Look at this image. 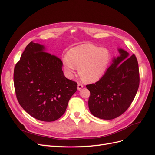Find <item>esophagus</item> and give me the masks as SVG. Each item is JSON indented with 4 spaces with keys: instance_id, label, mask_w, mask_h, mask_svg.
I'll return each instance as SVG.
<instances>
[{
    "instance_id": "obj_1",
    "label": "esophagus",
    "mask_w": 155,
    "mask_h": 155,
    "mask_svg": "<svg viewBox=\"0 0 155 155\" xmlns=\"http://www.w3.org/2000/svg\"><path fill=\"white\" fill-rule=\"evenodd\" d=\"M83 88V86L82 84L78 83V91H80V90H81Z\"/></svg>"
}]
</instances>
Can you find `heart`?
I'll list each match as a JSON object with an SVG mask.
<instances>
[{
	"instance_id": "heart-1",
	"label": "heart",
	"mask_w": 155,
	"mask_h": 155,
	"mask_svg": "<svg viewBox=\"0 0 155 155\" xmlns=\"http://www.w3.org/2000/svg\"><path fill=\"white\" fill-rule=\"evenodd\" d=\"M109 50L91 44H84L70 49L62 61L68 75L72 76L78 67V74L87 83H94L104 76L109 66Z\"/></svg>"
}]
</instances>
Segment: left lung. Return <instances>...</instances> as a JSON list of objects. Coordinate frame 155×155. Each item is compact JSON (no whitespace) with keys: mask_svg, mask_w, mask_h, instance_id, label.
Wrapping results in <instances>:
<instances>
[{"mask_svg":"<svg viewBox=\"0 0 155 155\" xmlns=\"http://www.w3.org/2000/svg\"><path fill=\"white\" fill-rule=\"evenodd\" d=\"M104 76L86 86L91 92L88 108L91 114L103 120H112L127 110L139 87L138 63L133 54L118 48Z\"/></svg>","mask_w":155,"mask_h":155,"instance_id":"left-lung-1","label":"left lung"}]
</instances>
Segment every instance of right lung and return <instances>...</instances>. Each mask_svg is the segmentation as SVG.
I'll return each instance as SVG.
<instances>
[{"label": "right lung", "mask_w": 155, "mask_h": 155, "mask_svg": "<svg viewBox=\"0 0 155 155\" xmlns=\"http://www.w3.org/2000/svg\"><path fill=\"white\" fill-rule=\"evenodd\" d=\"M45 51L39 43L27 45L14 69V87L27 113L40 121H54L66 111L78 84L64 76L61 60Z\"/></svg>", "instance_id": "right-lung-1"}]
</instances>
